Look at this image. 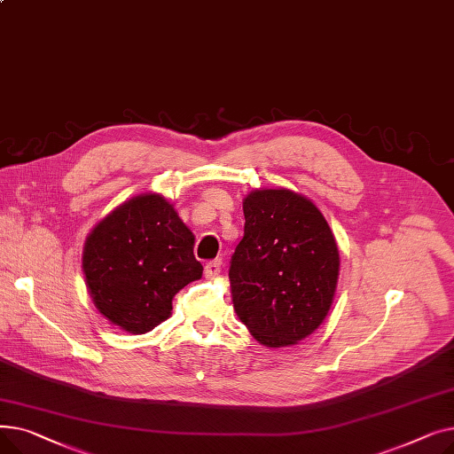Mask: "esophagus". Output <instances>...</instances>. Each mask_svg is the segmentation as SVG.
Here are the masks:
<instances>
[{
	"label": "esophagus",
	"instance_id": "34e87169",
	"mask_svg": "<svg viewBox=\"0 0 454 454\" xmlns=\"http://www.w3.org/2000/svg\"><path fill=\"white\" fill-rule=\"evenodd\" d=\"M221 267H223V259H213V261H207L206 263V269H204V274L206 278H215L221 274Z\"/></svg>",
	"mask_w": 454,
	"mask_h": 454
}]
</instances>
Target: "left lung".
<instances>
[{
  "label": "left lung",
  "instance_id": "left-lung-1",
  "mask_svg": "<svg viewBox=\"0 0 454 454\" xmlns=\"http://www.w3.org/2000/svg\"><path fill=\"white\" fill-rule=\"evenodd\" d=\"M230 259L237 317L255 340L291 346L324 322L339 279V248L320 209L289 189H255Z\"/></svg>",
  "mask_w": 454,
  "mask_h": 454
}]
</instances>
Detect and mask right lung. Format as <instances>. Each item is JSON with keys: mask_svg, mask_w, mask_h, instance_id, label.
<instances>
[{"mask_svg": "<svg viewBox=\"0 0 454 454\" xmlns=\"http://www.w3.org/2000/svg\"><path fill=\"white\" fill-rule=\"evenodd\" d=\"M195 235L161 195H139L88 235L82 270L101 315L141 335L169 318L173 298L202 278Z\"/></svg>", "mask_w": 454, "mask_h": 454, "instance_id": "add662e5", "label": "right lung"}]
</instances>
